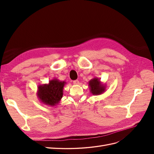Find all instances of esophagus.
Segmentation results:
<instances>
[{
	"instance_id": "1",
	"label": "esophagus",
	"mask_w": 154,
	"mask_h": 154,
	"mask_svg": "<svg viewBox=\"0 0 154 154\" xmlns=\"http://www.w3.org/2000/svg\"><path fill=\"white\" fill-rule=\"evenodd\" d=\"M79 83H80V82H79V81L78 80H74L73 81V83H74V85H78L79 84Z\"/></svg>"
}]
</instances>
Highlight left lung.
<instances>
[{"mask_svg": "<svg viewBox=\"0 0 154 154\" xmlns=\"http://www.w3.org/2000/svg\"><path fill=\"white\" fill-rule=\"evenodd\" d=\"M88 86L90 87V92L93 95L101 94L105 91V85L102 84L100 79L94 78L88 82Z\"/></svg>", "mask_w": 154, "mask_h": 154, "instance_id": "8db88e82", "label": "left lung"}]
</instances>
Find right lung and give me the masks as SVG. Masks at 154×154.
<instances>
[{
  "label": "right lung",
  "mask_w": 154,
  "mask_h": 154,
  "mask_svg": "<svg viewBox=\"0 0 154 154\" xmlns=\"http://www.w3.org/2000/svg\"><path fill=\"white\" fill-rule=\"evenodd\" d=\"M66 83L65 82L53 79L49 81L48 84L38 85L37 96L43 103L52 106H55L62 99L63 88Z\"/></svg>",
  "instance_id": "obj_1"
}]
</instances>
